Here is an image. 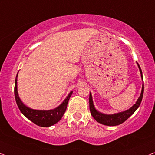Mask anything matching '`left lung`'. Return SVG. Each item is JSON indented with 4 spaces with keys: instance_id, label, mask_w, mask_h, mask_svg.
<instances>
[{
    "instance_id": "obj_1",
    "label": "left lung",
    "mask_w": 155,
    "mask_h": 155,
    "mask_svg": "<svg viewBox=\"0 0 155 155\" xmlns=\"http://www.w3.org/2000/svg\"><path fill=\"white\" fill-rule=\"evenodd\" d=\"M138 64L139 71H140L141 78L143 81V86H142V90H141L140 95L138 97V100L136 102V104H134L131 107H130L128 110L123 111V112H120L118 113H114V114H104L99 112L98 110H96V108L95 107L94 104H93V97L91 93H90V96H89V106H90V111L93 118L96 120L98 123L103 124L105 126H117L119 125L122 123H124V121L129 118L134 113L136 112V110L138 108V107L140 106L142 101L143 96V92H144V86H143V73L142 70H141L140 65L138 64V62H136Z\"/></svg>"
}]
</instances>
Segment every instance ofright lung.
<instances>
[{
    "label": "right lung",
    "mask_w": 155,
    "mask_h": 155,
    "mask_svg": "<svg viewBox=\"0 0 155 155\" xmlns=\"http://www.w3.org/2000/svg\"><path fill=\"white\" fill-rule=\"evenodd\" d=\"M17 76H18V73L17 74V77L15 78V97L20 112L28 119L36 124L37 126H41V127H49V126L58 123L62 119L63 114H64L65 111L67 110V104H68L69 100L70 98L73 91H71L66 98L63 100L62 103L55 108L49 110H34L24 104L21 99L19 98L18 91H17Z\"/></svg>",
    "instance_id": "add662e5"
}]
</instances>
